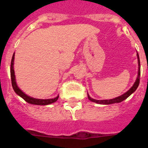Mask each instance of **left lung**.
I'll return each instance as SVG.
<instances>
[{
  "instance_id": "left-lung-1",
  "label": "left lung",
  "mask_w": 148,
  "mask_h": 148,
  "mask_svg": "<svg viewBox=\"0 0 148 148\" xmlns=\"http://www.w3.org/2000/svg\"><path fill=\"white\" fill-rule=\"evenodd\" d=\"M137 59H138V75H137V78L136 82H134L133 85L130 88V90H128L126 92L123 94V95H120V96H118V97L114 98V99H106V100H96V99H92L90 97L89 94L87 93V96H88L89 100L92 101V102L97 103V104H115V103H120L122 101L125 100L126 99H127L132 93L135 92L136 90L137 87H138V84H139V78H140V60H139V56H138V53H137Z\"/></svg>"
}]
</instances>
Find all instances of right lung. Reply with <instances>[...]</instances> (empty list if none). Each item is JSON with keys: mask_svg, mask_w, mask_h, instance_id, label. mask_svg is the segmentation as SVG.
Wrapping results in <instances>:
<instances>
[{"mask_svg": "<svg viewBox=\"0 0 148 148\" xmlns=\"http://www.w3.org/2000/svg\"><path fill=\"white\" fill-rule=\"evenodd\" d=\"M14 59H15V53L12 56V58L11 61V66H10V74H11V79H12V88L15 93L18 95H19L20 97L27 101V103L31 104H35V105H48V104H51L53 103L56 102V101L58 99L59 95L54 99H35V98L31 97L29 95H27L26 93L22 91L19 87H18V84H17L16 79H15V70H14Z\"/></svg>", "mask_w": 148, "mask_h": 148, "instance_id": "obj_1", "label": "right lung"}]
</instances>
